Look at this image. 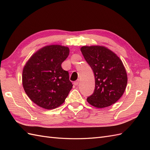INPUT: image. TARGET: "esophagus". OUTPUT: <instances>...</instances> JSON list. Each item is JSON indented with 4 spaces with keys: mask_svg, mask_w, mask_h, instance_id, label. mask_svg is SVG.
Masks as SVG:
<instances>
[{
    "mask_svg": "<svg viewBox=\"0 0 150 150\" xmlns=\"http://www.w3.org/2000/svg\"><path fill=\"white\" fill-rule=\"evenodd\" d=\"M79 80H77V81H76L75 82H74V84L75 86H77L79 84Z\"/></svg>",
    "mask_w": 150,
    "mask_h": 150,
    "instance_id": "34e87169",
    "label": "esophagus"
}]
</instances>
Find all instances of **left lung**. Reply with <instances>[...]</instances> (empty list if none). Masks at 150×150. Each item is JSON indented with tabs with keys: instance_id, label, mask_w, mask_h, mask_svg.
Listing matches in <instances>:
<instances>
[{
	"instance_id": "8db88e82",
	"label": "left lung",
	"mask_w": 150,
	"mask_h": 150,
	"mask_svg": "<svg viewBox=\"0 0 150 150\" xmlns=\"http://www.w3.org/2000/svg\"><path fill=\"white\" fill-rule=\"evenodd\" d=\"M81 50L95 78V91L87 101L100 109L110 106L122 96L127 85V74L122 61L104 46H83Z\"/></svg>"
}]
</instances>
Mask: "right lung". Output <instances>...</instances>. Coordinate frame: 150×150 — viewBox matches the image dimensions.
<instances>
[{"label":"right lung","instance_id":"right-lung-1","mask_svg":"<svg viewBox=\"0 0 150 150\" xmlns=\"http://www.w3.org/2000/svg\"><path fill=\"white\" fill-rule=\"evenodd\" d=\"M68 47L50 45L33 54L23 68L22 85L31 101L45 109L61 105L72 88L68 71L61 64L68 56Z\"/></svg>","mask_w":150,"mask_h":150}]
</instances>
